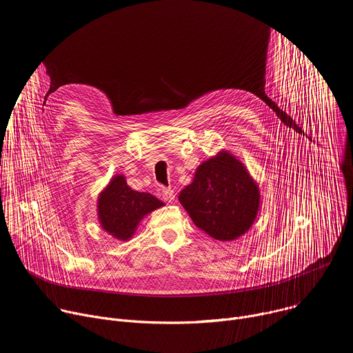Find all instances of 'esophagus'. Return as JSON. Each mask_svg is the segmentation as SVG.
Listing matches in <instances>:
<instances>
[{"instance_id":"obj_1","label":"esophagus","mask_w":353,"mask_h":353,"mask_svg":"<svg viewBox=\"0 0 353 353\" xmlns=\"http://www.w3.org/2000/svg\"><path fill=\"white\" fill-rule=\"evenodd\" d=\"M162 196L165 201H168V203H173L174 201V191L172 188H163L162 190Z\"/></svg>"}]
</instances>
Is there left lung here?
I'll use <instances>...</instances> for the list:
<instances>
[{
  "label": "left lung",
  "mask_w": 353,
  "mask_h": 353,
  "mask_svg": "<svg viewBox=\"0 0 353 353\" xmlns=\"http://www.w3.org/2000/svg\"><path fill=\"white\" fill-rule=\"evenodd\" d=\"M260 188L229 150L201 163L179 195L196 228L216 240L230 241L253 226L260 208Z\"/></svg>",
  "instance_id": "1"
}]
</instances>
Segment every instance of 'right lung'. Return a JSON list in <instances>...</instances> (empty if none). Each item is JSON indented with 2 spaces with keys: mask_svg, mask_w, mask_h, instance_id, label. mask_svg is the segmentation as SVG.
I'll list each match as a JSON object with an SVG mask.
<instances>
[{
  "mask_svg": "<svg viewBox=\"0 0 353 353\" xmlns=\"http://www.w3.org/2000/svg\"><path fill=\"white\" fill-rule=\"evenodd\" d=\"M161 207L163 203L157 196L132 190L123 174H116L97 196V218L105 232L127 241L134 236L139 222Z\"/></svg>",
  "mask_w": 353,
  "mask_h": 353,
  "instance_id": "1",
  "label": "right lung"
}]
</instances>
